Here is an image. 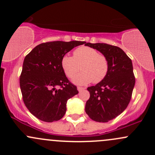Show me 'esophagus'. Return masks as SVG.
<instances>
[{"label": "esophagus", "mask_w": 155, "mask_h": 155, "mask_svg": "<svg viewBox=\"0 0 155 155\" xmlns=\"http://www.w3.org/2000/svg\"><path fill=\"white\" fill-rule=\"evenodd\" d=\"M77 89H78V91H82L85 90V87H78Z\"/></svg>", "instance_id": "esophagus-1"}]
</instances>
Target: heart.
I'll list each match as a JSON object with an SVG mask.
<instances>
[{"mask_svg":"<svg viewBox=\"0 0 155 155\" xmlns=\"http://www.w3.org/2000/svg\"><path fill=\"white\" fill-rule=\"evenodd\" d=\"M61 64L69 79L74 77L79 70H82V73L73 80L79 85H85L91 82L99 83L105 79L109 71L107 58L88 46H81L75 49L73 57L63 56Z\"/></svg>","mask_w":155,"mask_h":155,"instance_id":"1","label":"heart"}]
</instances>
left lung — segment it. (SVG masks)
<instances>
[{
	"label": "left lung",
	"mask_w": 155,
	"mask_h": 155,
	"mask_svg": "<svg viewBox=\"0 0 155 155\" xmlns=\"http://www.w3.org/2000/svg\"><path fill=\"white\" fill-rule=\"evenodd\" d=\"M107 58L109 71L105 79L87 87L90 97L85 112L92 120L107 122L122 113L129 104L135 85L131 59L118 46L107 43H83Z\"/></svg>",
	"instance_id": "obj_1"
}]
</instances>
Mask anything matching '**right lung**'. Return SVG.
Here are the masks:
<instances>
[{"label": "right lung", "instance_id": "obj_1", "mask_svg": "<svg viewBox=\"0 0 155 155\" xmlns=\"http://www.w3.org/2000/svg\"><path fill=\"white\" fill-rule=\"evenodd\" d=\"M82 44V41L46 42L25 58L20 88L25 105L38 119L46 122L60 120L66 112L68 100L79 93L68 80L61 61L72 48Z\"/></svg>", "mask_w": 155, "mask_h": 155}]
</instances>
